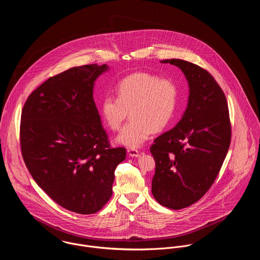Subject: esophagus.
<instances>
[{
	"label": "esophagus",
	"instance_id": "34e87169",
	"mask_svg": "<svg viewBox=\"0 0 260 260\" xmlns=\"http://www.w3.org/2000/svg\"><path fill=\"white\" fill-rule=\"evenodd\" d=\"M127 153L130 157H139L140 156V153L137 149L135 148H129L127 150Z\"/></svg>",
	"mask_w": 260,
	"mask_h": 260
}]
</instances>
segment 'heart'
Masks as SVG:
<instances>
[{
    "label": "heart",
    "mask_w": 260,
    "mask_h": 260,
    "mask_svg": "<svg viewBox=\"0 0 260 260\" xmlns=\"http://www.w3.org/2000/svg\"><path fill=\"white\" fill-rule=\"evenodd\" d=\"M116 92L117 98L106 96L102 100L101 115L111 130H117L129 111L131 119L116 138L117 143L129 148L140 147L153 131L163 130L177 107L176 84L156 75H130L118 83Z\"/></svg>",
    "instance_id": "1"
}]
</instances>
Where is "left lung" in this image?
Here are the masks:
<instances>
[{
    "mask_svg": "<svg viewBox=\"0 0 260 260\" xmlns=\"http://www.w3.org/2000/svg\"><path fill=\"white\" fill-rule=\"evenodd\" d=\"M160 63L178 67L189 87L182 118L150 148L156 163L152 194L161 205L178 210L198 201L213 184L229 148L231 127L225 95L211 75L180 59Z\"/></svg>",
    "mask_w": 260,
    "mask_h": 260,
    "instance_id": "obj_1",
    "label": "left lung"
}]
</instances>
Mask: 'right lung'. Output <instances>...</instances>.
Returning <instances> with one entry per match:
<instances>
[{
    "label": "right lung",
    "mask_w": 260,
    "mask_h": 260,
    "mask_svg": "<svg viewBox=\"0 0 260 260\" xmlns=\"http://www.w3.org/2000/svg\"><path fill=\"white\" fill-rule=\"evenodd\" d=\"M107 65H85L49 78L27 99L21 149L32 177L56 203L93 214L110 199L114 172L126 158L111 148L93 93Z\"/></svg>",
    "instance_id": "obj_1"
}]
</instances>
